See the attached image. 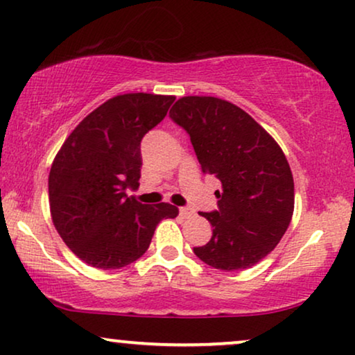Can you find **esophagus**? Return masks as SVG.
<instances>
[{"mask_svg":"<svg viewBox=\"0 0 355 355\" xmlns=\"http://www.w3.org/2000/svg\"><path fill=\"white\" fill-rule=\"evenodd\" d=\"M179 215L182 218H187V216H192L193 215V210L191 207H181L179 208Z\"/></svg>","mask_w":355,"mask_h":355,"instance_id":"1","label":"esophagus"}]
</instances>
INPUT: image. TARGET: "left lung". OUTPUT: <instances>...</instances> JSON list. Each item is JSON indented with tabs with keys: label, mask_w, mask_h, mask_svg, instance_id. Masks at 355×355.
<instances>
[{
	"label": "left lung",
	"mask_w": 355,
	"mask_h": 355,
	"mask_svg": "<svg viewBox=\"0 0 355 355\" xmlns=\"http://www.w3.org/2000/svg\"><path fill=\"white\" fill-rule=\"evenodd\" d=\"M191 137L203 174L221 182L218 208L205 216L211 239L193 247L216 270L259 263L278 245L294 211L293 173L283 150L244 110L215 96H184L169 111Z\"/></svg>",
	"instance_id": "8db88e82"
}]
</instances>
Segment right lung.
Instances as JSON below:
<instances>
[{
  "instance_id": "1",
  "label": "right lung",
  "mask_w": 355,
  "mask_h": 355,
  "mask_svg": "<svg viewBox=\"0 0 355 355\" xmlns=\"http://www.w3.org/2000/svg\"><path fill=\"white\" fill-rule=\"evenodd\" d=\"M176 100L169 95L114 96L87 116L53 162L48 192L56 231L82 261L118 270L147 252L157 225L178 207L147 205L137 191L144 135L162 123Z\"/></svg>"
}]
</instances>
